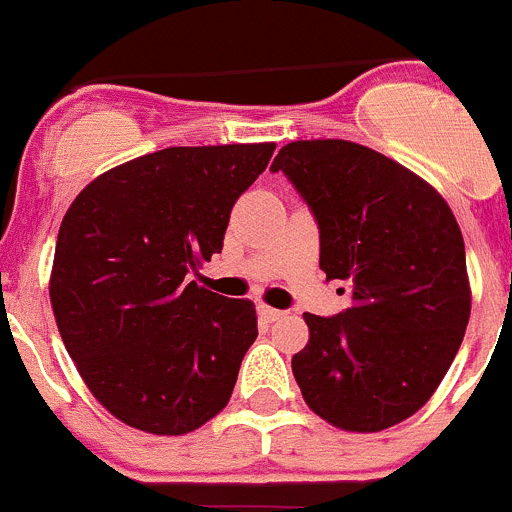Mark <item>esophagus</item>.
Instances as JSON below:
<instances>
[{
  "label": "esophagus",
  "instance_id": "obj_1",
  "mask_svg": "<svg viewBox=\"0 0 512 512\" xmlns=\"http://www.w3.org/2000/svg\"><path fill=\"white\" fill-rule=\"evenodd\" d=\"M259 315H261V318H264V320H269V323H274V320H282L284 315H287V312L277 310V307L261 305V307H259Z\"/></svg>",
  "mask_w": 512,
  "mask_h": 512
}]
</instances>
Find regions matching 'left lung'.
<instances>
[{"mask_svg":"<svg viewBox=\"0 0 512 512\" xmlns=\"http://www.w3.org/2000/svg\"><path fill=\"white\" fill-rule=\"evenodd\" d=\"M320 228V269L343 279L351 307L305 312L292 356L307 408L351 433L418 413L438 390L472 312L454 212L431 184L351 140H292L274 158Z\"/></svg>","mask_w":512,"mask_h":512,"instance_id":"1","label":"left lung"}]
</instances>
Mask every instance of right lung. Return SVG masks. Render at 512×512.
Returning <instances> with one entry per match:
<instances>
[{"label": "right lung", "instance_id": "add662e5", "mask_svg": "<svg viewBox=\"0 0 512 512\" xmlns=\"http://www.w3.org/2000/svg\"><path fill=\"white\" fill-rule=\"evenodd\" d=\"M274 148L146 153L99 174L63 215L48 284L58 333L89 392L130 428L184 436L228 405L256 307L187 279L223 251L230 210Z\"/></svg>", "mask_w": 512, "mask_h": 512}]
</instances>
